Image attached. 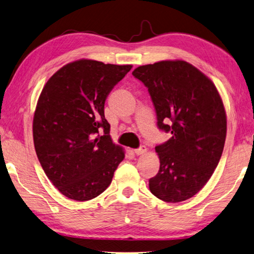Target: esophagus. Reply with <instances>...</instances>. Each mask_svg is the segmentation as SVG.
Segmentation results:
<instances>
[{"label": "esophagus", "instance_id": "esophagus-1", "mask_svg": "<svg viewBox=\"0 0 254 254\" xmlns=\"http://www.w3.org/2000/svg\"><path fill=\"white\" fill-rule=\"evenodd\" d=\"M147 151V148L145 146H141L140 148H138V149H135V154L137 156H141V155H145Z\"/></svg>", "mask_w": 254, "mask_h": 254}]
</instances>
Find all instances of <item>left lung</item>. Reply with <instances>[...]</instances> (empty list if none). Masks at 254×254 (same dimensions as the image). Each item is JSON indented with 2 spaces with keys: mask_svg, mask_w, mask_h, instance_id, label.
Instances as JSON below:
<instances>
[{
  "mask_svg": "<svg viewBox=\"0 0 254 254\" xmlns=\"http://www.w3.org/2000/svg\"><path fill=\"white\" fill-rule=\"evenodd\" d=\"M145 84L158 127L171 132L156 147L160 168L149 180L151 193L165 202H181L201 190L221 158L227 114L216 85L186 61H160L133 69Z\"/></svg>",
  "mask_w": 254,
  "mask_h": 254,
  "instance_id": "1",
  "label": "left lung"
}]
</instances>
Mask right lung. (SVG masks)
Masks as SVG:
<instances>
[{"mask_svg":"<svg viewBox=\"0 0 254 254\" xmlns=\"http://www.w3.org/2000/svg\"><path fill=\"white\" fill-rule=\"evenodd\" d=\"M131 67L77 60L53 74L42 89L33 118L35 151L47 178L68 199L96 198L125 158L109 135L104 106Z\"/></svg>","mask_w":254,"mask_h":254,"instance_id":"obj_1","label":"right lung"}]
</instances>
